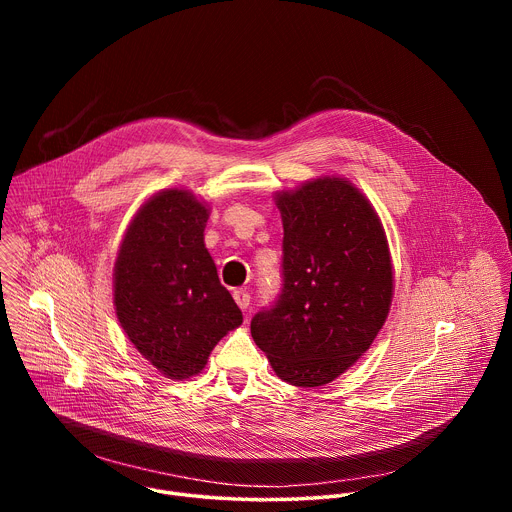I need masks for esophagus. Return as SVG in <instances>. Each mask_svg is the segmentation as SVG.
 <instances>
[{"mask_svg": "<svg viewBox=\"0 0 512 512\" xmlns=\"http://www.w3.org/2000/svg\"><path fill=\"white\" fill-rule=\"evenodd\" d=\"M233 298H235L237 306H239L243 312H247V308H249V304H251L249 291H245V289H235V291H233Z\"/></svg>", "mask_w": 512, "mask_h": 512, "instance_id": "esophagus-1", "label": "esophagus"}]
</instances>
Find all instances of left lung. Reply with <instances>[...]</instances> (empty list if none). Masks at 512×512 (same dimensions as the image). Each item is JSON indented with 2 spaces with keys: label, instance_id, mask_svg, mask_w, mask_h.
I'll list each match as a JSON object with an SVG mask.
<instances>
[{
  "label": "left lung",
  "instance_id": "8db88e82",
  "mask_svg": "<svg viewBox=\"0 0 512 512\" xmlns=\"http://www.w3.org/2000/svg\"><path fill=\"white\" fill-rule=\"evenodd\" d=\"M283 221L281 291L251 320L277 377L322 387L369 350L393 298V267L369 200L342 178L277 196Z\"/></svg>",
  "mask_w": 512,
  "mask_h": 512
}]
</instances>
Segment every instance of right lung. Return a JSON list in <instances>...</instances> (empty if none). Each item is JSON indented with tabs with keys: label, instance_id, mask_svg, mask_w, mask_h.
Returning a JSON list of instances; mask_svg holds the SVG:
<instances>
[{
	"label": "right lung",
	"instance_id": "add662e5",
	"mask_svg": "<svg viewBox=\"0 0 512 512\" xmlns=\"http://www.w3.org/2000/svg\"><path fill=\"white\" fill-rule=\"evenodd\" d=\"M208 208L164 190L131 221L115 263V310L133 342L168 379L198 375L243 314L204 247Z\"/></svg>",
	"mask_w": 512,
	"mask_h": 512
}]
</instances>
